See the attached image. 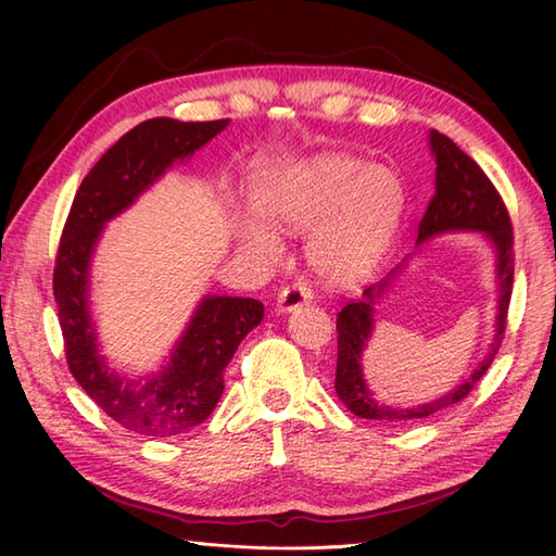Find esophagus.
Segmentation results:
<instances>
[{"label": "esophagus", "instance_id": "obj_1", "mask_svg": "<svg viewBox=\"0 0 556 556\" xmlns=\"http://www.w3.org/2000/svg\"><path fill=\"white\" fill-rule=\"evenodd\" d=\"M311 299H313V289H311V285H308V281L299 279L296 285H289V287H285V289L279 291V296H277V308H279L281 313L296 311V308H301V305L311 303Z\"/></svg>", "mask_w": 556, "mask_h": 556}]
</instances>
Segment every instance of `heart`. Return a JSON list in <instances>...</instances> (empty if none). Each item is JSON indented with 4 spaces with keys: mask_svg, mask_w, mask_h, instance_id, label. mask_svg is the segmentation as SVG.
Wrapping results in <instances>:
<instances>
[{
    "mask_svg": "<svg viewBox=\"0 0 556 556\" xmlns=\"http://www.w3.org/2000/svg\"><path fill=\"white\" fill-rule=\"evenodd\" d=\"M255 210L279 229H311L313 267L332 281L368 269L392 239L404 210V184L389 167L346 155H320L269 172L255 188ZM241 239L267 257L279 241L260 222H243Z\"/></svg>",
    "mask_w": 556,
    "mask_h": 556,
    "instance_id": "obj_1",
    "label": "heart"
}]
</instances>
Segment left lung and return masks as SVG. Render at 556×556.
Segmentation results:
<instances>
[{
    "instance_id": "8db88e82",
    "label": "left lung",
    "mask_w": 556,
    "mask_h": 556,
    "mask_svg": "<svg viewBox=\"0 0 556 556\" xmlns=\"http://www.w3.org/2000/svg\"><path fill=\"white\" fill-rule=\"evenodd\" d=\"M430 146L437 162V179L434 193L428 203V210L418 224V241L430 239L434 233L456 231V229H476L490 236V241L497 248V285H500V315H497V334H494L492 351L488 358L480 363V368L468 377L464 384H458L454 392H448L430 404L401 408V406H384L375 399L361 372V353L365 341L372 329V299L382 293L387 287L384 279L380 287L365 289V299L349 301L337 317V380L334 389L337 396L344 401V406L356 413L358 418H370L380 422H418L437 413L458 404L466 399L482 375L488 372L494 356L502 346L506 315H509L511 291H514V229L511 217L506 210L504 200L497 188L488 179L476 160H470L452 138L444 134H430ZM394 275V271H392Z\"/></svg>"
}]
</instances>
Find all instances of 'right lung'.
<instances>
[{"mask_svg": "<svg viewBox=\"0 0 556 556\" xmlns=\"http://www.w3.org/2000/svg\"><path fill=\"white\" fill-rule=\"evenodd\" d=\"M227 124L229 119L176 122L157 116L134 126L78 186L59 239L52 289L68 370L112 420L138 434H179L215 410L224 368L243 337L263 320L265 305L255 299H205L167 370L146 384L122 380L100 358L86 305L92 245L104 222L131 205L174 160L193 155Z\"/></svg>", "mask_w": 556, "mask_h": 556, "instance_id": "obj_1", "label": "right lung"}]
</instances>
